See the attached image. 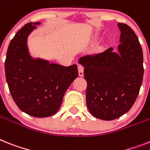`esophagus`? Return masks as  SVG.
I'll list each match as a JSON object with an SVG mask.
<instances>
[{"mask_svg":"<svg viewBox=\"0 0 150 150\" xmlns=\"http://www.w3.org/2000/svg\"><path fill=\"white\" fill-rule=\"evenodd\" d=\"M78 69H79V76H83L84 75V67L81 65H78Z\"/></svg>","mask_w":150,"mask_h":150,"instance_id":"esophagus-1","label":"esophagus"}]
</instances>
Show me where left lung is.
I'll list each match as a JSON object with an SVG mask.
<instances>
[{
  "instance_id": "8db88e82",
  "label": "left lung",
  "mask_w": 150,
  "mask_h": 150,
  "mask_svg": "<svg viewBox=\"0 0 150 150\" xmlns=\"http://www.w3.org/2000/svg\"><path fill=\"white\" fill-rule=\"evenodd\" d=\"M120 30L118 52L105 51L79 59L85 67L86 104L94 117L104 120L120 117L130 110L143 82V56L133 30L118 23Z\"/></svg>"
}]
</instances>
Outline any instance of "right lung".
Instances as JSON below:
<instances>
[{
	"mask_svg": "<svg viewBox=\"0 0 150 150\" xmlns=\"http://www.w3.org/2000/svg\"><path fill=\"white\" fill-rule=\"evenodd\" d=\"M40 23H26L12 39L4 62L5 75L17 107L33 117H46L59 110L79 71L77 65L65 67L30 56L27 37Z\"/></svg>",
	"mask_w": 150,
	"mask_h": 150,
	"instance_id": "obj_1",
	"label": "right lung"
}]
</instances>
